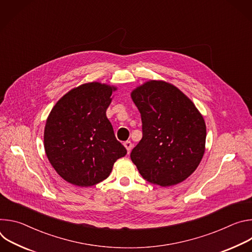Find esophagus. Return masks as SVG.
Wrapping results in <instances>:
<instances>
[{
	"instance_id": "34e87169",
	"label": "esophagus",
	"mask_w": 252,
	"mask_h": 252,
	"mask_svg": "<svg viewBox=\"0 0 252 252\" xmlns=\"http://www.w3.org/2000/svg\"><path fill=\"white\" fill-rule=\"evenodd\" d=\"M124 146H125V148L126 149V151H127V154H129V153H130V151H131V148H132L131 142L127 140V141H126V142L124 143Z\"/></svg>"
}]
</instances>
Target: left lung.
I'll use <instances>...</instances> for the list:
<instances>
[{
    "label": "left lung",
    "instance_id": "left-lung-1",
    "mask_svg": "<svg viewBox=\"0 0 252 252\" xmlns=\"http://www.w3.org/2000/svg\"><path fill=\"white\" fill-rule=\"evenodd\" d=\"M130 96L141 116L142 138L130 158L147 182L163 188L191 175L204 152L202 115L181 90L164 81H148Z\"/></svg>",
    "mask_w": 252,
    "mask_h": 252
}]
</instances>
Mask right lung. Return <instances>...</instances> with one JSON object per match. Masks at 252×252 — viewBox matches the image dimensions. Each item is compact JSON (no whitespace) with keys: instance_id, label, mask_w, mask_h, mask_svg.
<instances>
[{"instance_id":"obj_1","label":"right lung","mask_w":252,"mask_h":252,"mask_svg":"<svg viewBox=\"0 0 252 252\" xmlns=\"http://www.w3.org/2000/svg\"><path fill=\"white\" fill-rule=\"evenodd\" d=\"M117 90L87 83L67 92L52 109L44 147L52 166L65 182L93 187L109 177L114 163L126 155L105 114Z\"/></svg>"}]
</instances>
